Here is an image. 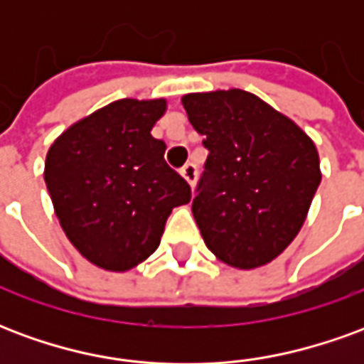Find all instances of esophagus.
<instances>
[{
  "label": "esophagus",
  "mask_w": 364,
  "mask_h": 364,
  "mask_svg": "<svg viewBox=\"0 0 364 364\" xmlns=\"http://www.w3.org/2000/svg\"><path fill=\"white\" fill-rule=\"evenodd\" d=\"M181 177L193 187V185H195V179H197V167L193 166V164H187V166L181 169Z\"/></svg>",
  "instance_id": "esophagus-1"
}]
</instances>
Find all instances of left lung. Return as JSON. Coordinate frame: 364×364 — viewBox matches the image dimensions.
<instances>
[{
	"mask_svg": "<svg viewBox=\"0 0 364 364\" xmlns=\"http://www.w3.org/2000/svg\"><path fill=\"white\" fill-rule=\"evenodd\" d=\"M181 101L208 150L193 198L206 247L232 267L267 265L296 237L312 205L321 181L316 146L247 91L189 93Z\"/></svg>",
	"mask_w": 364,
	"mask_h": 364,
	"instance_id": "obj_1",
	"label": "left lung"
}]
</instances>
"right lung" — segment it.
Segmentation results:
<instances>
[{"label": "right lung", "mask_w": 364, "mask_h": 364, "mask_svg": "<svg viewBox=\"0 0 364 364\" xmlns=\"http://www.w3.org/2000/svg\"><path fill=\"white\" fill-rule=\"evenodd\" d=\"M166 99H120L77 120L46 154L44 181L68 240L107 271H128L158 250L167 216L191 200L150 134Z\"/></svg>", "instance_id": "obj_1"}]
</instances>
